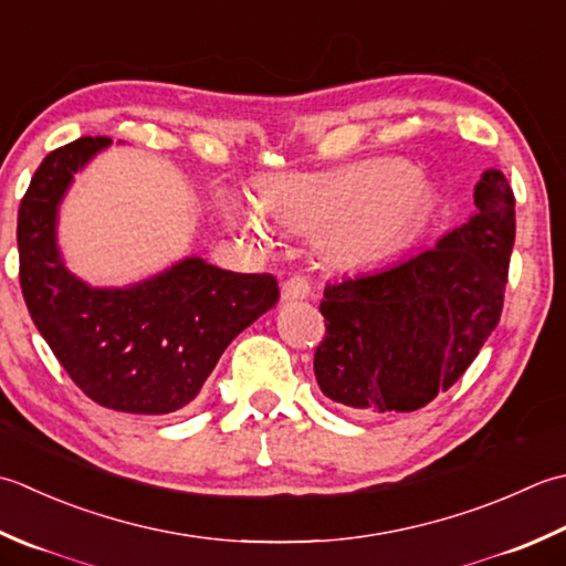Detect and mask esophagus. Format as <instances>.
<instances>
[{
  "instance_id": "34e87169",
  "label": "esophagus",
  "mask_w": 566,
  "mask_h": 566,
  "mask_svg": "<svg viewBox=\"0 0 566 566\" xmlns=\"http://www.w3.org/2000/svg\"><path fill=\"white\" fill-rule=\"evenodd\" d=\"M308 294H312V282H308V276H304V274L290 276V280H286L282 286L284 302H296V298H306Z\"/></svg>"
}]
</instances>
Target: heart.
<instances>
[{"instance_id": "b5f03b06", "label": "heart", "mask_w": 566, "mask_h": 566, "mask_svg": "<svg viewBox=\"0 0 566 566\" xmlns=\"http://www.w3.org/2000/svg\"><path fill=\"white\" fill-rule=\"evenodd\" d=\"M427 188L405 161L378 159L324 176H284L262 191L276 226L294 232H326L328 250L346 262L390 258L412 235ZM228 223L254 240L268 223L250 208L228 206Z\"/></svg>"}]
</instances>
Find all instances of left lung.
<instances>
[{
    "instance_id": "left-lung-1",
    "label": "left lung",
    "mask_w": 566,
    "mask_h": 566,
    "mask_svg": "<svg viewBox=\"0 0 566 566\" xmlns=\"http://www.w3.org/2000/svg\"><path fill=\"white\" fill-rule=\"evenodd\" d=\"M473 203L475 213L437 248L326 284L314 373L321 392L350 415L429 405L495 331L515 242V196L503 171H483Z\"/></svg>"
}]
</instances>
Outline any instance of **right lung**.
Wrapping results in <instances>:
<instances>
[{
	"label": "right lung",
	"instance_id": "right-lung-1",
	"mask_svg": "<svg viewBox=\"0 0 566 566\" xmlns=\"http://www.w3.org/2000/svg\"><path fill=\"white\" fill-rule=\"evenodd\" d=\"M113 139L53 149L19 206V282L29 314L71 380L115 412L169 415L201 392L240 331L276 304L272 274H240L186 258L149 280L97 290L69 272L55 220L73 181Z\"/></svg>",
	"mask_w": 566,
	"mask_h": 566
}]
</instances>
